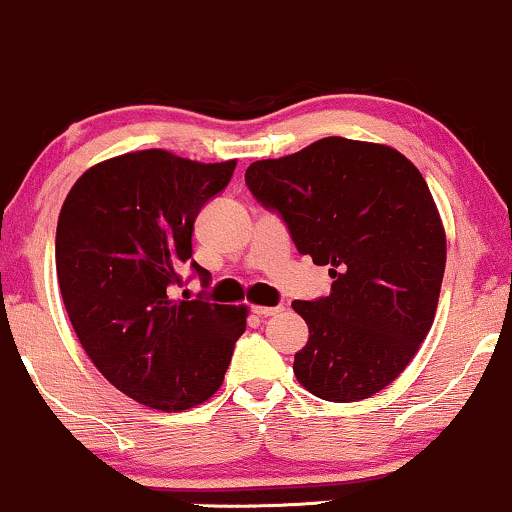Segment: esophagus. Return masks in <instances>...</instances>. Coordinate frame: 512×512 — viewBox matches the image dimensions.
<instances>
[{
    "instance_id": "obj_1",
    "label": "esophagus",
    "mask_w": 512,
    "mask_h": 512,
    "mask_svg": "<svg viewBox=\"0 0 512 512\" xmlns=\"http://www.w3.org/2000/svg\"><path fill=\"white\" fill-rule=\"evenodd\" d=\"M282 311V306H254V314L256 316H275V314H280Z\"/></svg>"
}]
</instances>
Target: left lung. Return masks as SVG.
<instances>
[{
  "instance_id": "8db88e82",
  "label": "left lung",
  "mask_w": 512,
  "mask_h": 512,
  "mask_svg": "<svg viewBox=\"0 0 512 512\" xmlns=\"http://www.w3.org/2000/svg\"><path fill=\"white\" fill-rule=\"evenodd\" d=\"M299 254L328 266V297L292 302L309 326L294 376L316 398H371L412 362L434 323L446 232L422 172L381 143L328 136L246 170Z\"/></svg>"
}]
</instances>
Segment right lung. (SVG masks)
I'll list each match as a JSON object with an SVG mask.
<instances>
[{"instance_id": "obj_1", "label": "right lung", "mask_w": 512, "mask_h": 512, "mask_svg": "<svg viewBox=\"0 0 512 512\" xmlns=\"http://www.w3.org/2000/svg\"><path fill=\"white\" fill-rule=\"evenodd\" d=\"M237 162L150 148L117 155L71 186L57 222V278L78 342L114 388L162 412L201 405L222 386L246 306L177 297L201 208Z\"/></svg>"}]
</instances>
